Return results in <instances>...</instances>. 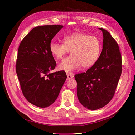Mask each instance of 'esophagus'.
<instances>
[{
  "instance_id": "obj_1",
  "label": "esophagus",
  "mask_w": 135,
  "mask_h": 135,
  "mask_svg": "<svg viewBox=\"0 0 135 135\" xmlns=\"http://www.w3.org/2000/svg\"><path fill=\"white\" fill-rule=\"evenodd\" d=\"M67 80H70V79H71L73 78V77H74V76H73V75L71 74H67Z\"/></svg>"
}]
</instances>
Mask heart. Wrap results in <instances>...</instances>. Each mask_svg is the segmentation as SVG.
Here are the masks:
<instances>
[{"instance_id":"1","label":"heart","mask_w":135,"mask_h":135,"mask_svg":"<svg viewBox=\"0 0 135 135\" xmlns=\"http://www.w3.org/2000/svg\"><path fill=\"white\" fill-rule=\"evenodd\" d=\"M50 50L56 59H62L70 51L71 54L61 61L59 69L71 73L81 66L85 68L94 66L100 56L102 44L96 36L76 32L65 36L64 43L52 41Z\"/></svg>"}]
</instances>
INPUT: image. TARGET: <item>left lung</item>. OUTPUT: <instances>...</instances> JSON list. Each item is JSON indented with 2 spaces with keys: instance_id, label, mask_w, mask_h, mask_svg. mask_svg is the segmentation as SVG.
Returning a JSON list of instances; mask_svg holds the SVG:
<instances>
[{
  "instance_id": "8db88e82",
  "label": "left lung",
  "mask_w": 135,
  "mask_h": 135,
  "mask_svg": "<svg viewBox=\"0 0 135 135\" xmlns=\"http://www.w3.org/2000/svg\"><path fill=\"white\" fill-rule=\"evenodd\" d=\"M99 29L103 33V42L99 59L86 71L74 76L80 102L92 110L104 107L112 100L122 70L118 44L107 30Z\"/></svg>"
}]
</instances>
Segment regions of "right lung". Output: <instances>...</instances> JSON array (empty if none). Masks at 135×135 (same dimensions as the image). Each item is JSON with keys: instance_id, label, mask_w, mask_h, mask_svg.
Instances as JSON below:
<instances>
[{"instance_id": "obj_1", "label": "right lung", "mask_w": 135, "mask_h": 135, "mask_svg": "<svg viewBox=\"0 0 135 135\" xmlns=\"http://www.w3.org/2000/svg\"><path fill=\"white\" fill-rule=\"evenodd\" d=\"M62 27L59 25L35 27L18 48L16 72L22 94L30 103L40 108L55 102L67 77L63 70L50 73L56 65L50 45Z\"/></svg>"}]
</instances>
